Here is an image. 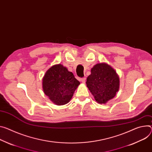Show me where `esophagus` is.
I'll list each match as a JSON object with an SVG mask.
<instances>
[{"mask_svg":"<svg viewBox=\"0 0 152 152\" xmlns=\"http://www.w3.org/2000/svg\"><path fill=\"white\" fill-rule=\"evenodd\" d=\"M86 80V77H82L80 79V81L82 82V83H85Z\"/></svg>","mask_w":152,"mask_h":152,"instance_id":"1","label":"esophagus"}]
</instances>
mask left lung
Segmentation results:
<instances>
[{"label":"left lung","mask_w":152,"mask_h":152,"mask_svg":"<svg viewBox=\"0 0 152 152\" xmlns=\"http://www.w3.org/2000/svg\"><path fill=\"white\" fill-rule=\"evenodd\" d=\"M87 87L96 101L105 104L112 99L119 88V77L114 69L106 63L96 64L87 79Z\"/></svg>","instance_id":"obj_1"}]
</instances>
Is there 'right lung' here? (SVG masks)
<instances>
[{
  "instance_id": "obj_1",
  "label": "right lung",
  "mask_w": 152,
  "mask_h": 152,
  "mask_svg": "<svg viewBox=\"0 0 152 152\" xmlns=\"http://www.w3.org/2000/svg\"><path fill=\"white\" fill-rule=\"evenodd\" d=\"M80 84L73 74L61 64L50 68L42 79L44 93L56 105L67 104Z\"/></svg>"
}]
</instances>
